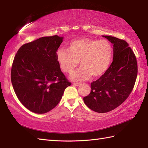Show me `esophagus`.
I'll return each mask as SVG.
<instances>
[{"label": "esophagus", "instance_id": "obj_1", "mask_svg": "<svg viewBox=\"0 0 148 148\" xmlns=\"http://www.w3.org/2000/svg\"><path fill=\"white\" fill-rule=\"evenodd\" d=\"M80 84H81L80 83H73V85L75 86H79Z\"/></svg>", "mask_w": 148, "mask_h": 148}]
</instances>
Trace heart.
<instances>
[{"instance_id":"heart-1","label":"heart","mask_w":148,"mask_h":148,"mask_svg":"<svg viewBox=\"0 0 148 148\" xmlns=\"http://www.w3.org/2000/svg\"><path fill=\"white\" fill-rule=\"evenodd\" d=\"M112 55V46L108 40L81 38L71 40L68 51L59 49L56 60L62 71L67 74H72L79 62L81 68L71 76L73 80L79 81L91 76H103L108 70Z\"/></svg>"}]
</instances>
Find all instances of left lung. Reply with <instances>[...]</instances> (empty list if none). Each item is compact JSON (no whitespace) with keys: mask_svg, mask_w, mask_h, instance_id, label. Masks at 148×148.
Instances as JSON below:
<instances>
[{"mask_svg":"<svg viewBox=\"0 0 148 148\" xmlns=\"http://www.w3.org/2000/svg\"><path fill=\"white\" fill-rule=\"evenodd\" d=\"M113 44V60L103 76L91 83V92L83 98L92 111L104 113L125 101L132 91L137 76V59L125 40L103 36Z\"/></svg>","mask_w":148,"mask_h":148,"instance_id":"obj_1","label":"left lung"}]
</instances>
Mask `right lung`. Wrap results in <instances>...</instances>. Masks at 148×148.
<instances>
[{
	"mask_svg": "<svg viewBox=\"0 0 148 148\" xmlns=\"http://www.w3.org/2000/svg\"><path fill=\"white\" fill-rule=\"evenodd\" d=\"M62 41L56 35L40 37L22 45L14 56L12 86L20 102L33 112L44 114L55 108L71 84L56 60Z\"/></svg>",
	"mask_w": 148,
	"mask_h": 148,
	"instance_id": "right-lung-1",
	"label": "right lung"
}]
</instances>
